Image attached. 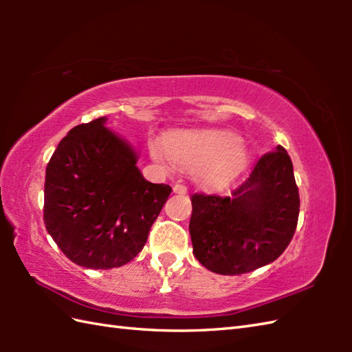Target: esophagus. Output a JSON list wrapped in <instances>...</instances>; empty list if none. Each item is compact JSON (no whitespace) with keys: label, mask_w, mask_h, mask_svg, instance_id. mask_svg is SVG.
<instances>
[{"label":"esophagus","mask_w":352,"mask_h":352,"mask_svg":"<svg viewBox=\"0 0 352 352\" xmlns=\"http://www.w3.org/2000/svg\"><path fill=\"white\" fill-rule=\"evenodd\" d=\"M172 190H174V193H178V195H184L186 192H188V188H186L184 184H180V183H177L174 188H172Z\"/></svg>","instance_id":"34e87169"}]
</instances>
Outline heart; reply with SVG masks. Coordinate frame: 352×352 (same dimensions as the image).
I'll return each mask as SVG.
<instances>
[{
    "label": "heart",
    "mask_w": 352,
    "mask_h": 352,
    "mask_svg": "<svg viewBox=\"0 0 352 352\" xmlns=\"http://www.w3.org/2000/svg\"><path fill=\"white\" fill-rule=\"evenodd\" d=\"M151 157L164 168L172 162L192 169L195 182L207 190H221L241 177L250 163V149L228 130H197L170 134L151 144Z\"/></svg>",
    "instance_id": "b5f03b06"
}]
</instances>
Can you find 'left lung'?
I'll list each match as a JSON object with an SVG mask.
<instances>
[{
    "label": "left lung",
    "instance_id": "8db88e82",
    "mask_svg": "<svg viewBox=\"0 0 352 352\" xmlns=\"http://www.w3.org/2000/svg\"><path fill=\"white\" fill-rule=\"evenodd\" d=\"M298 214L294 164L278 145L261 157L248 180L230 197H192L193 254L214 274L251 272L272 263L287 248Z\"/></svg>",
    "mask_w": 352,
    "mask_h": 352
}]
</instances>
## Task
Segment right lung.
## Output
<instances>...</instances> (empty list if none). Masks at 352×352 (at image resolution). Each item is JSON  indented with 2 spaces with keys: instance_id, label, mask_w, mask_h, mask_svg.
Masks as SVG:
<instances>
[{
  "instance_id": "right-lung-1",
  "label": "right lung",
  "mask_w": 352,
  "mask_h": 352,
  "mask_svg": "<svg viewBox=\"0 0 352 352\" xmlns=\"http://www.w3.org/2000/svg\"><path fill=\"white\" fill-rule=\"evenodd\" d=\"M106 122L101 116L69 130L45 175L48 234L89 269L119 267L136 257L172 190L145 180L136 149Z\"/></svg>"
}]
</instances>
